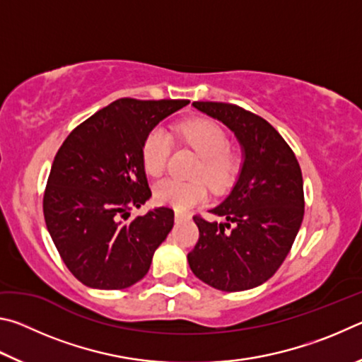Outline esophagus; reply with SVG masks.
I'll return each mask as SVG.
<instances>
[{
  "mask_svg": "<svg viewBox=\"0 0 362 362\" xmlns=\"http://www.w3.org/2000/svg\"><path fill=\"white\" fill-rule=\"evenodd\" d=\"M183 220H188L187 214H183L180 211H175V222H183Z\"/></svg>",
  "mask_w": 362,
  "mask_h": 362,
  "instance_id": "obj_1",
  "label": "esophagus"
}]
</instances>
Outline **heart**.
<instances>
[{
  "mask_svg": "<svg viewBox=\"0 0 362 362\" xmlns=\"http://www.w3.org/2000/svg\"><path fill=\"white\" fill-rule=\"evenodd\" d=\"M180 137L201 155L196 175L206 177L214 188H225L240 170V158L233 153L226 132L217 122L209 119H192L179 127ZM170 153V137L163 127H153L142 144V163L153 177L163 174ZM153 194L159 204L185 211L207 198V183L203 179L179 180L174 177L159 180Z\"/></svg>",
  "mask_w": 362,
  "mask_h": 362,
  "instance_id": "b5f03b06",
  "label": "heart"
}]
</instances>
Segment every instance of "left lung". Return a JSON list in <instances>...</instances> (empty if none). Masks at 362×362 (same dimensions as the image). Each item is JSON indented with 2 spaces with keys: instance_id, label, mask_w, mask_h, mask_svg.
I'll return each instance as SVG.
<instances>
[{
  "instance_id": "left-lung-1",
  "label": "left lung",
  "mask_w": 362,
  "mask_h": 362,
  "mask_svg": "<svg viewBox=\"0 0 362 362\" xmlns=\"http://www.w3.org/2000/svg\"><path fill=\"white\" fill-rule=\"evenodd\" d=\"M193 107L235 134L243 164L230 194L209 211L223 222L193 217L199 240L188 254L189 268L214 289H254L276 273L302 225V170L291 146L260 116L222 102Z\"/></svg>"
}]
</instances>
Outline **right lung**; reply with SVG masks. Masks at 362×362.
I'll use <instances>...</instances> for the list:
<instances>
[{"label":"right lung","instance_id":"right-lung-1","mask_svg":"<svg viewBox=\"0 0 362 362\" xmlns=\"http://www.w3.org/2000/svg\"><path fill=\"white\" fill-rule=\"evenodd\" d=\"M188 100L119 99L70 132L54 158L42 211L49 235L73 276L93 289L118 291L148 273L174 226V211L155 207L142 144L153 127Z\"/></svg>","mask_w":362,"mask_h":362}]
</instances>
